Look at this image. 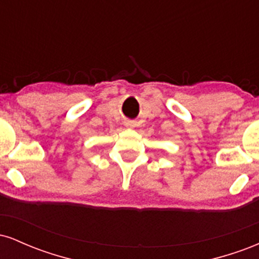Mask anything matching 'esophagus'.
<instances>
[{"label": "esophagus", "instance_id": "obj_1", "mask_svg": "<svg viewBox=\"0 0 259 259\" xmlns=\"http://www.w3.org/2000/svg\"><path fill=\"white\" fill-rule=\"evenodd\" d=\"M125 125H126V126H129V127H133V126H134V121H132V120L126 121V123H125Z\"/></svg>", "mask_w": 259, "mask_h": 259}]
</instances>
